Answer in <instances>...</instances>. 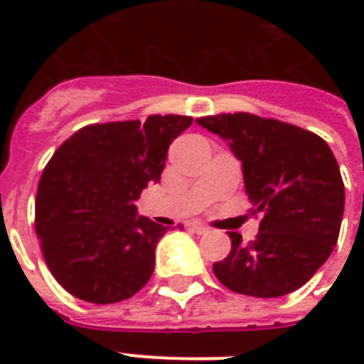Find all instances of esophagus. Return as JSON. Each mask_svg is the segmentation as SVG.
Here are the masks:
<instances>
[{"instance_id":"34e87169","label":"esophagus","mask_w":364,"mask_h":364,"mask_svg":"<svg viewBox=\"0 0 364 364\" xmlns=\"http://www.w3.org/2000/svg\"><path fill=\"white\" fill-rule=\"evenodd\" d=\"M188 227L193 228V230H194V232H196V234H205V232H210V227H208V225H204V223H200V221L188 223Z\"/></svg>"}]
</instances>
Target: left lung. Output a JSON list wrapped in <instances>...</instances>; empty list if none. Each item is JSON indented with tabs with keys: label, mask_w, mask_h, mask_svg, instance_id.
Instances as JSON below:
<instances>
[{
	"label": "left lung",
	"mask_w": 364,
	"mask_h": 364,
	"mask_svg": "<svg viewBox=\"0 0 364 364\" xmlns=\"http://www.w3.org/2000/svg\"><path fill=\"white\" fill-rule=\"evenodd\" d=\"M228 141L242 162L259 234L247 245L227 232L232 249L213 264L234 293L276 299L302 287L331 257L344 215V181L325 139L289 122L251 113L196 119Z\"/></svg>",
	"instance_id": "left-lung-1"
}]
</instances>
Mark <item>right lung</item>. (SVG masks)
Instances as JSON below:
<instances>
[{
	"label": "right lung",
	"mask_w": 364,
	"mask_h": 364,
	"mask_svg": "<svg viewBox=\"0 0 364 364\" xmlns=\"http://www.w3.org/2000/svg\"><path fill=\"white\" fill-rule=\"evenodd\" d=\"M191 124L183 115L88 124L48 160L37 187L36 232L68 293L113 304L149 282L168 227L137 215L134 202L160 181L170 143Z\"/></svg>",
	"instance_id": "add662e5"
}]
</instances>
